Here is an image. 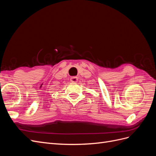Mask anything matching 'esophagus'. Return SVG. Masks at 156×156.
I'll use <instances>...</instances> for the list:
<instances>
[{"mask_svg":"<svg viewBox=\"0 0 156 156\" xmlns=\"http://www.w3.org/2000/svg\"><path fill=\"white\" fill-rule=\"evenodd\" d=\"M70 81L72 83H77L78 81V77H72L70 79Z\"/></svg>","mask_w":156,"mask_h":156,"instance_id":"obj_1","label":"esophagus"}]
</instances>
